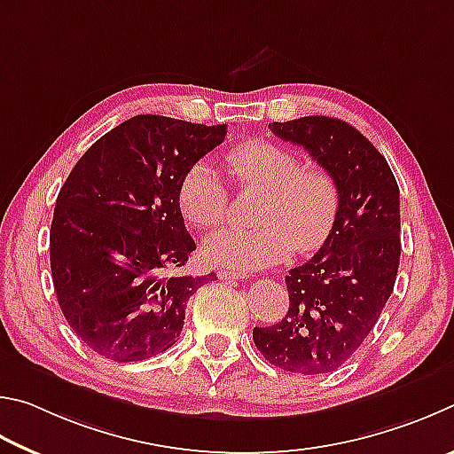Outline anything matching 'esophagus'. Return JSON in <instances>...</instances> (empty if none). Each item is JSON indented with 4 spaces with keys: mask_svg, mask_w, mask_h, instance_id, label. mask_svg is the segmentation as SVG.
<instances>
[{
    "mask_svg": "<svg viewBox=\"0 0 454 454\" xmlns=\"http://www.w3.org/2000/svg\"><path fill=\"white\" fill-rule=\"evenodd\" d=\"M217 277H219V279H225V281H235V279H245L247 275L241 273V271H231V269H219Z\"/></svg>",
    "mask_w": 454,
    "mask_h": 454,
    "instance_id": "34e87169",
    "label": "esophagus"
}]
</instances>
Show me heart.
<instances>
[{
    "mask_svg": "<svg viewBox=\"0 0 454 454\" xmlns=\"http://www.w3.org/2000/svg\"><path fill=\"white\" fill-rule=\"evenodd\" d=\"M231 185L263 191L257 229L225 227L203 241L213 265L251 271L281 263L293 251L313 253L329 239L339 215V185L329 171L303 167L297 153L271 141L251 139L223 155ZM177 207L191 227L219 225L229 213V187L209 163L183 171Z\"/></svg>",
    "mask_w": 454,
    "mask_h": 454,
    "instance_id": "obj_1",
    "label": "heart"
}]
</instances>
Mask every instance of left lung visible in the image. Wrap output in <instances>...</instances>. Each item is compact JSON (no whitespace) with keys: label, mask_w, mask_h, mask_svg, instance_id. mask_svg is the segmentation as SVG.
Listing matches in <instances>:
<instances>
[{"label":"left lung","mask_w":454,"mask_h":454,"mask_svg":"<svg viewBox=\"0 0 454 454\" xmlns=\"http://www.w3.org/2000/svg\"><path fill=\"white\" fill-rule=\"evenodd\" d=\"M269 129L335 177L340 203L329 239L285 277V319L255 327L253 340L275 367L321 375L361 347L391 297L401 259L399 185L377 147L340 119L309 115Z\"/></svg>","instance_id":"left-lung-1"}]
</instances>
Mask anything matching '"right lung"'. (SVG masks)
Returning <instances> with one entry per match:
<instances>
[{"mask_svg": "<svg viewBox=\"0 0 454 454\" xmlns=\"http://www.w3.org/2000/svg\"><path fill=\"white\" fill-rule=\"evenodd\" d=\"M227 125L135 115L71 169L50 231L53 287L69 327L115 363L175 345L189 297L213 277H169L195 251L177 207L183 171L221 145Z\"/></svg>", "mask_w": 454, "mask_h": 454, "instance_id": "right-lung-1", "label": "right lung"}]
</instances>
